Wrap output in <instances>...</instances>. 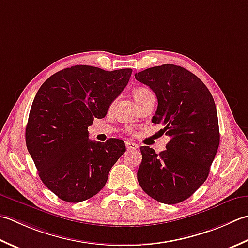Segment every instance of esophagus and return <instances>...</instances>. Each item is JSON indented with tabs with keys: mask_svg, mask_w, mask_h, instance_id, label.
I'll use <instances>...</instances> for the list:
<instances>
[{
	"mask_svg": "<svg viewBox=\"0 0 248 248\" xmlns=\"http://www.w3.org/2000/svg\"><path fill=\"white\" fill-rule=\"evenodd\" d=\"M126 148H127V150L129 151V150H137L138 149V144H136V143H134V142H130V141H126Z\"/></svg>",
	"mask_w": 248,
	"mask_h": 248,
	"instance_id": "obj_1",
	"label": "esophagus"
}]
</instances>
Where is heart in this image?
Masks as SVG:
<instances>
[{
    "mask_svg": "<svg viewBox=\"0 0 248 248\" xmlns=\"http://www.w3.org/2000/svg\"><path fill=\"white\" fill-rule=\"evenodd\" d=\"M150 92V91H148L146 89H144V88H137V89H135L134 91H133V97H134V99L136 100V103H139L140 102V99L143 97V96L145 95V94H148Z\"/></svg>",
    "mask_w": 248,
    "mask_h": 248,
    "instance_id": "obj_1",
    "label": "heart"
}]
</instances>
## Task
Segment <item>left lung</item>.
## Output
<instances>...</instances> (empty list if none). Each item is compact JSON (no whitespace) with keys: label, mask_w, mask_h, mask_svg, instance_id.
<instances>
[{"label":"left lung","mask_w":248,"mask_h":248,"mask_svg":"<svg viewBox=\"0 0 248 248\" xmlns=\"http://www.w3.org/2000/svg\"><path fill=\"white\" fill-rule=\"evenodd\" d=\"M156 94L154 124L170 137L164 152L141 146L137 179L141 188L161 203L186 200L204 183L219 145L218 118L205 84L184 67L164 64L135 74Z\"/></svg>","instance_id":"1"}]
</instances>
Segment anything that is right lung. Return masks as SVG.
Instances as JSON below:
<instances>
[{
  "label": "right lung",
  "instance_id": "right-lung-1",
  "mask_svg": "<svg viewBox=\"0 0 248 248\" xmlns=\"http://www.w3.org/2000/svg\"><path fill=\"white\" fill-rule=\"evenodd\" d=\"M131 73L75 65L52 75L37 91L25 142L40 180L60 199L75 203L99 193L126 151L120 139L91 141L88 127L94 118H105Z\"/></svg>",
  "mask_w": 248,
  "mask_h": 248
}]
</instances>
